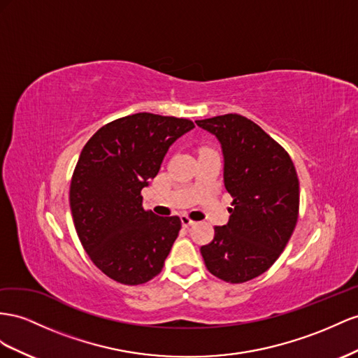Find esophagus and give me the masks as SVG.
I'll return each instance as SVG.
<instances>
[{"mask_svg":"<svg viewBox=\"0 0 358 358\" xmlns=\"http://www.w3.org/2000/svg\"><path fill=\"white\" fill-rule=\"evenodd\" d=\"M180 221H182V226H183V227H189V226H192V224L196 223V221H192L188 215H182V217H180Z\"/></svg>","mask_w":358,"mask_h":358,"instance_id":"esophagus-1","label":"esophagus"}]
</instances>
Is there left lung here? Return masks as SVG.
<instances>
[{"label": "left lung", "instance_id": "8db88e82", "mask_svg": "<svg viewBox=\"0 0 358 358\" xmlns=\"http://www.w3.org/2000/svg\"><path fill=\"white\" fill-rule=\"evenodd\" d=\"M224 155V187L234 199L226 226L200 248L208 271L227 283L264 274L282 255L298 220L299 182L289 153L250 119L224 114L196 120Z\"/></svg>", "mask_w": 358, "mask_h": 358}]
</instances>
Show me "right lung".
<instances>
[{"instance_id": "right-lung-1", "label": "right lung", "mask_w": 358, "mask_h": 358, "mask_svg": "<svg viewBox=\"0 0 358 358\" xmlns=\"http://www.w3.org/2000/svg\"><path fill=\"white\" fill-rule=\"evenodd\" d=\"M192 128L189 119L137 113L103 124L83 148L69 191L73 224L92 262L114 282L137 286L162 271L180 218L144 209L141 189Z\"/></svg>"}]
</instances>
